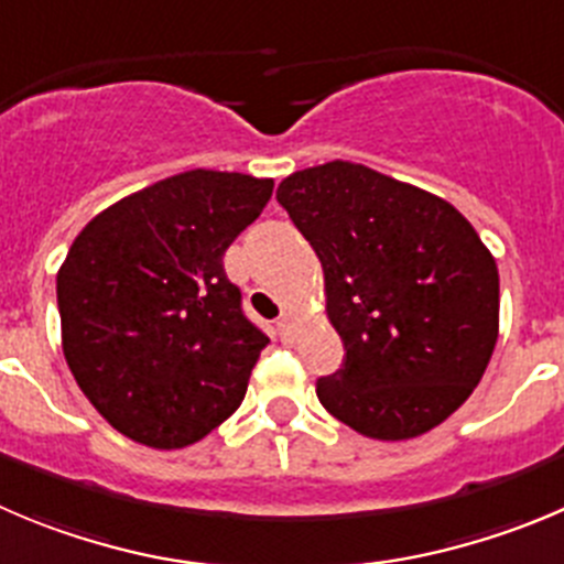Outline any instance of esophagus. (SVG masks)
<instances>
[{"instance_id": "1", "label": "esophagus", "mask_w": 564, "mask_h": 564, "mask_svg": "<svg viewBox=\"0 0 564 564\" xmlns=\"http://www.w3.org/2000/svg\"><path fill=\"white\" fill-rule=\"evenodd\" d=\"M275 327H278V336H281V341H292L294 325H292V319H289V316H281Z\"/></svg>"}]
</instances>
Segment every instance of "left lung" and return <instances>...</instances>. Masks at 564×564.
<instances>
[{
	"label": "left lung",
	"instance_id": "1",
	"mask_svg": "<svg viewBox=\"0 0 564 564\" xmlns=\"http://www.w3.org/2000/svg\"><path fill=\"white\" fill-rule=\"evenodd\" d=\"M278 204L325 272L344 364L316 397L355 433L408 441L449 419L499 338V270L444 198L355 162L305 167Z\"/></svg>",
	"mask_w": 564,
	"mask_h": 564
}]
</instances>
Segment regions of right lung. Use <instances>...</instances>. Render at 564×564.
<instances>
[{"label": "right lung", "mask_w": 564, "mask_h": 564, "mask_svg": "<svg viewBox=\"0 0 564 564\" xmlns=\"http://www.w3.org/2000/svg\"><path fill=\"white\" fill-rule=\"evenodd\" d=\"M272 178L187 171L93 217L57 272L63 352L93 408L154 449L195 444L242 404L270 338L228 281V245Z\"/></svg>", "instance_id": "right-lung-1"}]
</instances>
